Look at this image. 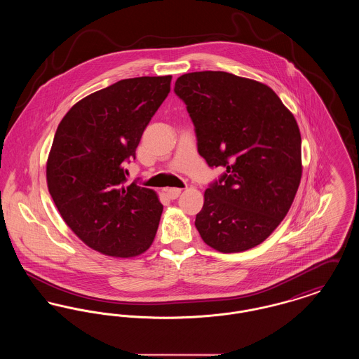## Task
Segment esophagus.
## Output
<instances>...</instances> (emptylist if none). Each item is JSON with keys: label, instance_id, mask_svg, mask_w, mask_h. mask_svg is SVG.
Here are the masks:
<instances>
[{"label": "esophagus", "instance_id": "esophagus-1", "mask_svg": "<svg viewBox=\"0 0 359 359\" xmlns=\"http://www.w3.org/2000/svg\"><path fill=\"white\" fill-rule=\"evenodd\" d=\"M180 194H182V189H180V188H168V189H167V195H168L170 199H176Z\"/></svg>", "mask_w": 359, "mask_h": 359}]
</instances>
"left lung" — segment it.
Returning a JSON list of instances; mask_svg holds the SVG:
<instances>
[{"label":"left lung","instance_id":"8db88e82","mask_svg":"<svg viewBox=\"0 0 359 359\" xmlns=\"http://www.w3.org/2000/svg\"><path fill=\"white\" fill-rule=\"evenodd\" d=\"M195 126L198 152L223 173L205 192L195 226L222 253L252 249L290 211L302 179V137L273 90L223 71L175 82Z\"/></svg>","mask_w":359,"mask_h":359}]
</instances>
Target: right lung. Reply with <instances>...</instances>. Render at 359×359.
<instances>
[{
  "instance_id": "add662e5",
  "label": "right lung",
  "mask_w": 359,
  "mask_h": 359,
  "mask_svg": "<svg viewBox=\"0 0 359 359\" xmlns=\"http://www.w3.org/2000/svg\"><path fill=\"white\" fill-rule=\"evenodd\" d=\"M171 75L122 79L75 103L57 126L47 161L52 199L91 249L135 257L154 242L163 205L126 184V163L171 90Z\"/></svg>"
}]
</instances>
